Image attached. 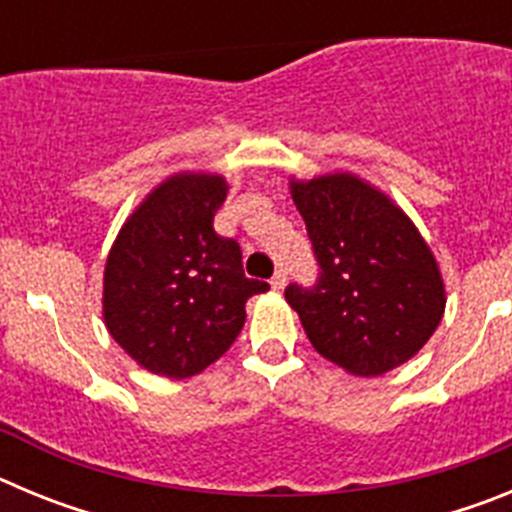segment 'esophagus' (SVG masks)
Instances as JSON below:
<instances>
[{
    "label": "esophagus",
    "instance_id": "esophagus-1",
    "mask_svg": "<svg viewBox=\"0 0 512 512\" xmlns=\"http://www.w3.org/2000/svg\"><path fill=\"white\" fill-rule=\"evenodd\" d=\"M284 284H287V274H284V271L279 269L277 274H274V277H271V289H274V292H282Z\"/></svg>",
    "mask_w": 512,
    "mask_h": 512
}]
</instances>
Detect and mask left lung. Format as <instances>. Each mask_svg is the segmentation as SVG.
I'll return each instance as SVG.
<instances>
[{"instance_id": "8db88e82", "label": "left lung", "mask_w": 512, "mask_h": 512, "mask_svg": "<svg viewBox=\"0 0 512 512\" xmlns=\"http://www.w3.org/2000/svg\"><path fill=\"white\" fill-rule=\"evenodd\" d=\"M289 192L323 269L315 289L284 292L312 348L356 377L413 359L441 323L446 284L408 212L354 171L289 176Z\"/></svg>"}]
</instances>
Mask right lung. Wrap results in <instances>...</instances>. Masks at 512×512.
Masks as SVG:
<instances>
[{"label":"right lung","mask_w":512,"mask_h":512,"mask_svg":"<svg viewBox=\"0 0 512 512\" xmlns=\"http://www.w3.org/2000/svg\"><path fill=\"white\" fill-rule=\"evenodd\" d=\"M228 179L176 171L125 217L102 277V318L117 346L146 372L187 379L233 346L248 297L269 289L246 279L241 248L212 217Z\"/></svg>","instance_id":"obj_1"}]
</instances>
